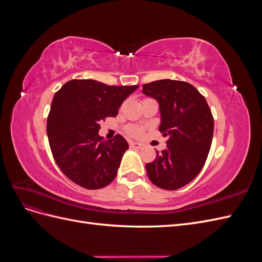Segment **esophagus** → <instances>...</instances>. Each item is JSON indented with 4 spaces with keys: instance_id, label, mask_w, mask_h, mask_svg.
Returning <instances> with one entry per match:
<instances>
[{
    "instance_id": "1",
    "label": "esophagus",
    "mask_w": 262,
    "mask_h": 262,
    "mask_svg": "<svg viewBox=\"0 0 262 262\" xmlns=\"http://www.w3.org/2000/svg\"><path fill=\"white\" fill-rule=\"evenodd\" d=\"M130 146L132 147V148H137V149H141V148H143V144H141V143H138V142H131L130 143Z\"/></svg>"
}]
</instances>
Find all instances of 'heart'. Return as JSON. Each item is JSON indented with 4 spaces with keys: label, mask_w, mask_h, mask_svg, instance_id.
Wrapping results in <instances>:
<instances>
[{
    "label": "heart",
    "mask_w": 262,
    "mask_h": 262,
    "mask_svg": "<svg viewBox=\"0 0 262 262\" xmlns=\"http://www.w3.org/2000/svg\"><path fill=\"white\" fill-rule=\"evenodd\" d=\"M143 132H144V129L142 128V126H139V125H129L128 128H126V133H128L129 136L134 137V138L141 137L142 134H143Z\"/></svg>",
    "instance_id": "b5f03b06"
}]
</instances>
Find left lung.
Listing matches in <instances>:
<instances>
[{
    "mask_svg": "<svg viewBox=\"0 0 262 262\" xmlns=\"http://www.w3.org/2000/svg\"><path fill=\"white\" fill-rule=\"evenodd\" d=\"M142 92L160 104V131L168 137L167 148L145 165L147 176L157 187L177 190L199 175L207 161L214 129L211 109L203 95L184 81L150 82Z\"/></svg>",
    "mask_w": 262,
    "mask_h": 262,
    "instance_id": "1",
    "label": "left lung"
}]
</instances>
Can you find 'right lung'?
Returning a JSON list of instances; mask_svg holds the SVG:
<instances>
[{"mask_svg":"<svg viewBox=\"0 0 262 262\" xmlns=\"http://www.w3.org/2000/svg\"><path fill=\"white\" fill-rule=\"evenodd\" d=\"M138 87L72 80L55 93L47 120L49 145L61 171L76 185L100 189L117 176L129 144L120 134L108 142L99 137V123L116 117L123 100Z\"/></svg>","mask_w":262,"mask_h":262,"instance_id":"obj_1","label":"right lung"}]
</instances>
